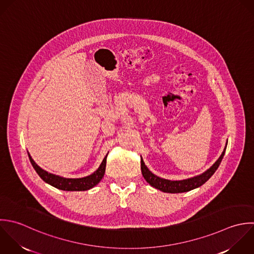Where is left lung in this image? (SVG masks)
I'll list each match as a JSON object with an SVG mask.
<instances>
[{
	"label": "left lung",
	"mask_w": 254,
	"mask_h": 254,
	"mask_svg": "<svg viewBox=\"0 0 254 254\" xmlns=\"http://www.w3.org/2000/svg\"><path fill=\"white\" fill-rule=\"evenodd\" d=\"M228 144V142H227ZM227 148V146H226ZM226 148L223 151L222 155L220 156V158L215 162V164L208 169L205 173L196 176L194 178H190V179H186V180H181V181H170V180H166V179H162L160 177H157L156 175H154L153 173H151L148 168L145 166L144 162L141 160V173L143 178L146 180V182L151 185L152 187L165 192V193H183V192H188L191 191L195 188H198L200 186H202L204 183H206L211 177L212 175L216 172V170L218 169V167L220 166L223 157L225 155L226 152Z\"/></svg>",
	"instance_id": "8db88e82"
}]
</instances>
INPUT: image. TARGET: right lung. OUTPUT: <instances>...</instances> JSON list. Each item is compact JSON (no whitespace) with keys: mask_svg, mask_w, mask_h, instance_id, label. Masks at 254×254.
Segmentation results:
<instances>
[{"mask_svg":"<svg viewBox=\"0 0 254 254\" xmlns=\"http://www.w3.org/2000/svg\"><path fill=\"white\" fill-rule=\"evenodd\" d=\"M30 163L32 165V167L34 168V170L36 171V173L39 175V177L46 182L47 184L63 190V191H85V190H89L91 188H93L94 186H96L104 177L105 174V170H106V162H107V156L104 158L102 164L100 165V167L92 174L89 175L87 177L84 178H78V179H69V178H63V177H59L53 174H50L48 172H46L45 170L41 169L30 157V155L28 154Z\"/></svg>","mask_w":254,"mask_h":254,"instance_id":"obj_1","label":"right lung"}]
</instances>
